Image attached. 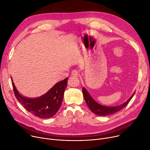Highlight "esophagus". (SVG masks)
Returning a JSON list of instances; mask_svg holds the SVG:
<instances>
[{"label":"esophagus","mask_w":150,"mask_h":150,"mask_svg":"<svg viewBox=\"0 0 150 150\" xmlns=\"http://www.w3.org/2000/svg\"><path fill=\"white\" fill-rule=\"evenodd\" d=\"M71 74L74 76H77L79 75V71H78L77 69H73L71 72Z\"/></svg>","instance_id":"esophagus-1"}]
</instances>
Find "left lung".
<instances>
[{"instance_id":"left-lung-1","label":"left lung","mask_w":150,"mask_h":150,"mask_svg":"<svg viewBox=\"0 0 150 150\" xmlns=\"http://www.w3.org/2000/svg\"><path fill=\"white\" fill-rule=\"evenodd\" d=\"M82 92L83 97L85 99V101L86 102L89 109L91 110V111L94 113L95 114L99 116H105L112 115V114L115 113V112H117L120 110L123 109L127 105V104L129 103V102L131 101V99L133 97V96L135 94V92L133 93V95L131 96L130 98H129L126 101V102L124 103L123 104L117 105V106H113V107H108L102 105L101 104H98L97 102H96L93 98L90 96V95L88 93V92L87 91L84 87L82 88Z\"/></svg>"}]
</instances>
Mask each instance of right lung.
I'll use <instances>...</instances> for the list:
<instances>
[{
    "mask_svg": "<svg viewBox=\"0 0 150 150\" xmlns=\"http://www.w3.org/2000/svg\"><path fill=\"white\" fill-rule=\"evenodd\" d=\"M68 77L56 83L46 93L36 98H29L19 94L11 79L14 93L24 108L33 115L41 118L53 117L62 104Z\"/></svg>",
    "mask_w": 150,
    "mask_h": 150,
    "instance_id": "right-lung-1",
    "label": "right lung"
}]
</instances>
